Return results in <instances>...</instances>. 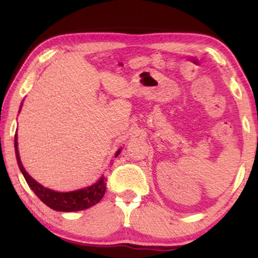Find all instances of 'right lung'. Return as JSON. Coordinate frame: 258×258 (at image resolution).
Here are the masks:
<instances>
[{
	"label": "right lung",
	"mask_w": 258,
	"mask_h": 258,
	"mask_svg": "<svg viewBox=\"0 0 258 258\" xmlns=\"http://www.w3.org/2000/svg\"><path fill=\"white\" fill-rule=\"evenodd\" d=\"M15 153L17 163H19L20 170L22 171V174L26 178L28 185L30 186V189L36 194V196L43 202L45 206H48L51 209L57 210V211H79L84 210L88 208L95 206L101 201L105 192V177H102L98 179L96 183H94L93 185L86 186V188L75 190V191H69V192H58L55 190L48 189L43 186L40 183L35 181L31 176L26 171V169L22 165L21 162L19 149H17V136L15 134ZM121 153V150H118L116 153V156H118V154Z\"/></svg>",
	"instance_id": "add662e5"
}]
</instances>
